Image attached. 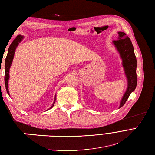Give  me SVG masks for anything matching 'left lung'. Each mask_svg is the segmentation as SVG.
<instances>
[{"instance_id":"1","label":"left lung","mask_w":155,"mask_h":155,"mask_svg":"<svg viewBox=\"0 0 155 155\" xmlns=\"http://www.w3.org/2000/svg\"><path fill=\"white\" fill-rule=\"evenodd\" d=\"M118 34L117 40L113 41L112 43L121 58L122 66L127 80V89L120 101L119 109L124 105L130 94L135 89L137 76L136 74L137 59L131 41L125 32H118Z\"/></svg>"}]
</instances>
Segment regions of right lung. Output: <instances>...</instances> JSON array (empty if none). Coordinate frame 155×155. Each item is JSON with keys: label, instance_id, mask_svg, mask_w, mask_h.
<instances>
[{"label": "right lung", "instance_id": "add662e5", "mask_svg": "<svg viewBox=\"0 0 155 155\" xmlns=\"http://www.w3.org/2000/svg\"><path fill=\"white\" fill-rule=\"evenodd\" d=\"M24 38V36L20 35L17 36V37L14 40L13 42H12V44H10L8 50V54L7 56H6V60H5V87H6V91H7L8 94H9V91H8V80L10 78V75H9V71H10V68L11 66L12 61H13V58L14 56H15V51L16 48L18 47L19 43H20L22 42V40ZM55 101H56V95H55V98H54V101L53 102L52 105L48 109L49 110L51 108L53 107V106L55 104Z\"/></svg>", "mask_w": 155, "mask_h": 155}]
</instances>
